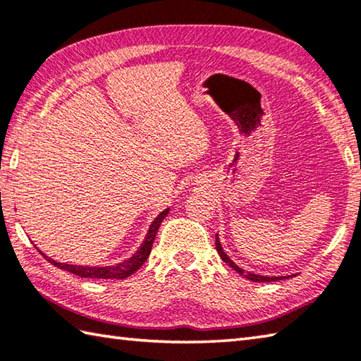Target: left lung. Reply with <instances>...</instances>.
<instances>
[{
  "label": "left lung",
  "mask_w": 361,
  "mask_h": 361,
  "mask_svg": "<svg viewBox=\"0 0 361 361\" xmlns=\"http://www.w3.org/2000/svg\"><path fill=\"white\" fill-rule=\"evenodd\" d=\"M219 235H216V249H217V252H219V255H221V258L225 261V263H227L231 269H235L238 274H241V275H244L245 279H249V280H252V281H277V280H283V279H288V277H264V275H258V274H247V272H244V269H241V267H238L235 263H233L231 261V258L227 255V253L224 252V249H222V245H221V241H219V238H217Z\"/></svg>",
  "instance_id": "left-lung-1"
}]
</instances>
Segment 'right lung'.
<instances>
[{"mask_svg":"<svg viewBox=\"0 0 361 361\" xmlns=\"http://www.w3.org/2000/svg\"><path fill=\"white\" fill-rule=\"evenodd\" d=\"M169 213V208L162 211V213L154 219L153 224L150 225V230H148L147 236H145V241L144 244L140 245V249L134 253V255L128 259H125L123 263H118L116 266H104V267H89V266H75V264H66V263H58V261H54L51 258H48L44 255L49 263H51L53 266L59 267V269L62 271H67L70 274L73 275H78V277H82V279H126L130 277L131 274L136 272L140 266H142L148 255H150L152 252V245H153V241H154V236H157V231L159 228L161 222L164 221V217L167 216Z\"/></svg>","mask_w":361,"mask_h":361,"instance_id":"right-lung-1","label":"right lung"}]
</instances>
